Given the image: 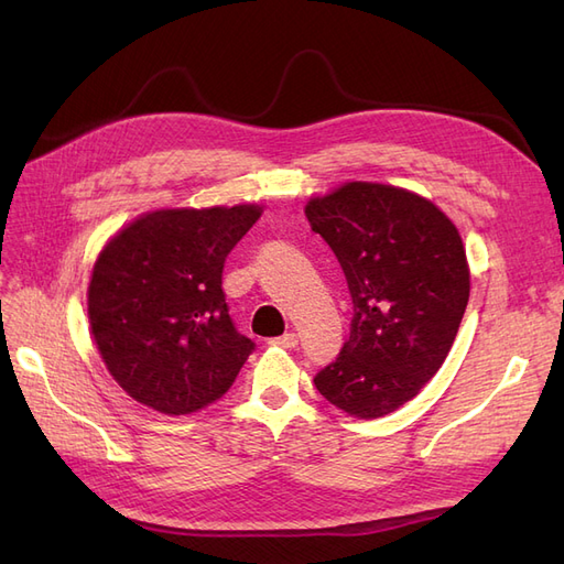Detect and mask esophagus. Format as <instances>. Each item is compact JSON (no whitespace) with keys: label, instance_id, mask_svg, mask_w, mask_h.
Masks as SVG:
<instances>
[{"label":"esophagus","instance_id":"1","mask_svg":"<svg viewBox=\"0 0 564 564\" xmlns=\"http://www.w3.org/2000/svg\"><path fill=\"white\" fill-rule=\"evenodd\" d=\"M270 346H280V348H296L299 346V336L296 334H284L278 338H270L268 340Z\"/></svg>","mask_w":564,"mask_h":564}]
</instances>
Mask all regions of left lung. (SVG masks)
<instances>
[{"label":"left lung","mask_w":564,"mask_h":564,"mask_svg":"<svg viewBox=\"0 0 564 564\" xmlns=\"http://www.w3.org/2000/svg\"><path fill=\"white\" fill-rule=\"evenodd\" d=\"M352 296L350 336L315 386L357 419L412 400L445 362L470 296L466 249L433 202L352 181L305 204Z\"/></svg>","instance_id":"8db88e82"}]
</instances>
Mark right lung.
<instances>
[{"instance_id":"right-lung-1","label":"right lung","mask_w":564,"mask_h":564,"mask_svg":"<svg viewBox=\"0 0 564 564\" xmlns=\"http://www.w3.org/2000/svg\"><path fill=\"white\" fill-rule=\"evenodd\" d=\"M261 212L256 204L150 212L98 253L91 334L135 402L181 416L232 386L256 346L228 315L224 263Z\"/></svg>"}]
</instances>
